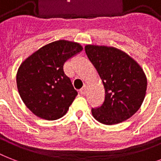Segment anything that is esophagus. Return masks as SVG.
Listing matches in <instances>:
<instances>
[{
    "mask_svg": "<svg viewBox=\"0 0 161 161\" xmlns=\"http://www.w3.org/2000/svg\"><path fill=\"white\" fill-rule=\"evenodd\" d=\"M86 92H87V88H86V87H83V88H82L79 90V93H81V94H85Z\"/></svg>",
    "mask_w": 161,
    "mask_h": 161,
    "instance_id": "34e87169",
    "label": "esophagus"
}]
</instances>
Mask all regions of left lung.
I'll return each mask as SVG.
<instances>
[{
  "instance_id": "obj_1",
  "label": "left lung",
  "mask_w": 161,
  "mask_h": 161,
  "mask_svg": "<svg viewBox=\"0 0 161 161\" xmlns=\"http://www.w3.org/2000/svg\"><path fill=\"white\" fill-rule=\"evenodd\" d=\"M85 52L105 90L103 103L92 108L93 116L108 125L128 119L145 98L147 80L144 71L132 58L114 47L87 45Z\"/></svg>"
}]
</instances>
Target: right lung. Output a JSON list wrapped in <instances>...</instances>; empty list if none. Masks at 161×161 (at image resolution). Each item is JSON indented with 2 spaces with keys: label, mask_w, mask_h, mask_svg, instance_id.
Listing matches in <instances>:
<instances>
[{
  "label": "right lung",
  "mask_w": 161,
  "mask_h": 161,
  "mask_svg": "<svg viewBox=\"0 0 161 161\" xmlns=\"http://www.w3.org/2000/svg\"><path fill=\"white\" fill-rule=\"evenodd\" d=\"M82 50L80 44L59 40L41 47L21 64L16 74L18 92L37 117L55 120L68 112L78 92L63 67Z\"/></svg>",
  "instance_id": "right-lung-1"
}]
</instances>
